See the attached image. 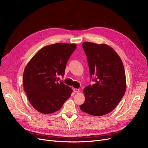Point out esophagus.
I'll return each mask as SVG.
<instances>
[{
	"label": "esophagus",
	"mask_w": 148,
	"mask_h": 148,
	"mask_svg": "<svg viewBox=\"0 0 148 148\" xmlns=\"http://www.w3.org/2000/svg\"><path fill=\"white\" fill-rule=\"evenodd\" d=\"M73 91H74V92H80V90H79V89L74 88V89H73Z\"/></svg>",
	"instance_id": "1"
}]
</instances>
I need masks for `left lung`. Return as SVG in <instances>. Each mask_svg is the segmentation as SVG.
I'll use <instances>...</instances> for the list:
<instances>
[{"mask_svg":"<svg viewBox=\"0 0 148 148\" xmlns=\"http://www.w3.org/2000/svg\"><path fill=\"white\" fill-rule=\"evenodd\" d=\"M90 77L95 84L84 88L80 109L93 116H103L118 106L126 90V77L121 59L110 46L90 42L82 44Z\"/></svg>","mask_w":148,"mask_h":148,"instance_id":"8db88e82","label":"left lung"}]
</instances>
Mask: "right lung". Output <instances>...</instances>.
<instances>
[{
  "label": "right lung",
  "mask_w": 148,
  "mask_h": 148,
  "mask_svg": "<svg viewBox=\"0 0 148 148\" xmlns=\"http://www.w3.org/2000/svg\"><path fill=\"white\" fill-rule=\"evenodd\" d=\"M75 44L56 43L44 47L30 59L25 68L23 83L30 104L38 112L50 114L59 110L73 90L58 75L64 76Z\"/></svg>",
  "instance_id": "obj_1"
}]
</instances>
